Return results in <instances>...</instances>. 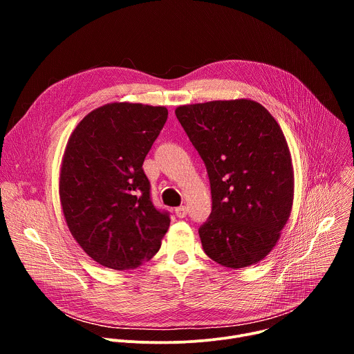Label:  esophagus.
Returning <instances> with one entry per match:
<instances>
[{
    "label": "esophagus",
    "mask_w": 354,
    "mask_h": 354,
    "mask_svg": "<svg viewBox=\"0 0 354 354\" xmlns=\"http://www.w3.org/2000/svg\"><path fill=\"white\" fill-rule=\"evenodd\" d=\"M175 214H176V217H179V218H185V217L187 216V209H186L185 206L176 207V209H175Z\"/></svg>",
    "instance_id": "1"
}]
</instances>
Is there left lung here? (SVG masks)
I'll return each instance as SVG.
<instances>
[{
    "label": "left lung",
    "instance_id": "8db88e82",
    "mask_svg": "<svg viewBox=\"0 0 354 354\" xmlns=\"http://www.w3.org/2000/svg\"><path fill=\"white\" fill-rule=\"evenodd\" d=\"M175 115L210 179L213 210L198 228L206 255L235 270L259 263L292 209L294 168L279 123L245 97L182 105Z\"/></svg>",
    "mask_w": 354,
    "mask_h": 354
}]
</instances>
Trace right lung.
Returning a JSON list of instances; mask_svg holds the SVG:
<instances>
[{
	"mask_svg": "<svg viewBox=\"0 0 354 354\" xmlns=\"http://www.w3.org/2000/svg\"><path fill=\"white\" fill-rule=\"evenodd\" d=\"M168 118L165 106L112 102L73 130L59 196L67 227L85 254L113 270L153 258L169 228L149 198L142 162Z\"/></svg>",
	"mask_w": 354,
	"mask_h": 354,
	"instance_id": "obj_1",
	"label": "right lung"
}]
</instances>
